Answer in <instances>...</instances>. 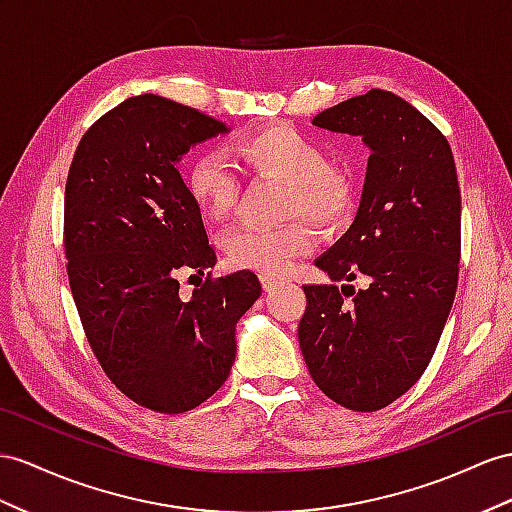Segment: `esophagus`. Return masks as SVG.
<instances>
[{"label":"esophagus","mask_w":512,"mask_h":512,"mask_svg":"<svg viewBox=\"0 0 512 512\" xmlns=\"http://www.w3.org/2000/svg\"><path fill=\"white\" fill-rule=\"evenodd\" d=\"M261 287H264V290L270 294V292H277L279 287H281V281H277V279H270V277H261Z\"/></svg>","instance_id":"1"}]
</instances>
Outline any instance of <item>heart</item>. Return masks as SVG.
<instances>
[{"instance_id": "1", "label": "heart", "mask_w": 512, "mask_h": 512, "mask_svg": "<svg viewBox=\"0 0 512 512\" xmlns=\"http://www.w3.org/2000/svg\"><path fill=\"white\" fill-rule=\"evenodd\" d=\"M233 155L246 173L285 183L281 218H305L313 227L331 231L352 214L357 199L355 173L344 162L326 160L320 144L294 125L248 131L233 144ZM186 188L205 218L222 222L238 203L240 179L225 157L201 153L188 166ZM311 246L313 235L300 220L274 229L240 225L222 238L233 268L253 270L270 279L285 277Z\"/></svg>"}]
</instances>
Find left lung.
Returning <instances> with one entry per match:
<instances>
[{
    "mask_svg": "<svg viewBox=\"0 0 512 512\" xmlns=\"http://www.w3.org/2000/svg\"><path fill=\"white\" fill-rule=\"evenodd\" d=\"M313 125L372 149L355 222L316 266L344 286L303 285L298 344L324 396L372 413L424 374L450 316L461 259V190L450 142L398 95L372 88ZM363 278L355 291L350 280Z\"/></svg>",
    "mask_w": 512,
    "mask_h": 512,
    "instance_id": "1",
    "label": "left lung"
}]
</instances>
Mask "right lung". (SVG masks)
Listing matches in <instances>:
<instances>
[{
    "mask_svg": "<svg viewBox=\"0 0 512 512\" xmlns=\"http://www.w3.org/2000/svg\"><path fill=\"white\" fill-rule=\"evenodd\" d=\"M227 125L157 95L123 101L88 127L64 188V255L77 313L101 370L129 400L186 413L222 387L235 322L261 296L251 270L190 297L178 277L216 264L177 162Z\"/></svg>",
    "mask_w": 512,
    "mask_h": 512,
    "instance_id": "add662e5",
    "label": "right lung"
}]
</instances>
